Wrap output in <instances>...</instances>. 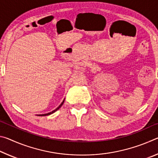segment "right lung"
<instances>
[{"label":"right lung","mask_w":158,"mask_h":158,"mask_svg":"<svg viewBox=\"0 0 158 158\" xmlns=\"http://www.w3.org/2000/svg\"><path fill=\"white\" fill-rule=\"evenodd\" d=\"M64 101H65V99H64V100L62 102V103L60 104V105L58 106V107L56 109H54V110L53 111H51V112H49V113H47V114H40V115H37V116H49V115H50V114H52L53 113H54L55 111H56L57 110H58V109H59L60 107H61V106L63 105V102H64Z\"/></svg>","instance_id":"obj_1"}]
</instances>
